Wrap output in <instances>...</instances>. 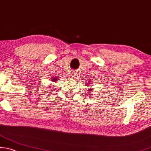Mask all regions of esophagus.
Returning a JSON list of instances; mask_svg holds the SVG:
<instances>
[{
	"label": "esophagus",
	"instance_id": "34e87169",
	"mask_svg": "<svg viewBox=\"0 0 151 151\" xmlns=\"http://www.w3.org/2000/svg\"><path fill=\"white\" fill-rule=\"evenodd\" d=\"M71 77L72 79H77V74L76 73H74V72H72L71 74Z\"/></svg>",
	"mask_w": 151,
	"mask_h": 151
}]
</instances>
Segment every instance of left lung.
Segmentation results:
<instances>
[{"label":"left lung","instance_id":"left-lung-1","mask_svg":"<svg viewBox=\"0 0 151 151\" xmlns=\"http://www.w3.org/2000/svg\"><path fill=\"white\" fill-rule=\"evenodd\" d=\"M91 84H92V82H88V83H87V82H86V86H87V85H91ZM93 86V85L91 86ZM92 90H93L92 88H89L88 90V91H93Z\"/></svg>","mask_w":151,"mask_h":151}]
</instances>
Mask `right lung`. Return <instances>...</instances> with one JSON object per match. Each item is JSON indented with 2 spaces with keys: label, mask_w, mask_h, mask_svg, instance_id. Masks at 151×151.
I'll use <instances>...</instances> for the list:
<instances>
[{
  "label": "right lung",
  "mask_w": 151,
  "mask_h": 151,
  "mask_svg": "<svg viewBox=\"0 0 151 151\" xmlns=\"http://www.w3.org/2000/svg\"><path fill=\"white\" fill-rule=\"evenodd\" d=\"M58 77H53V78H52V79H51V81L56 82V81H58Z\"/></svg>",
  "instance_id": "obj_1"
}]
</instances>
